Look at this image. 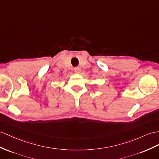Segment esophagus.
I'll return each instance as SVG.
<instances>
[{
	"instance_id": "34e87169",
	"label": "esophagus",
	"mask_w": 159,
	"mask_h": 159,
	"mask_svg": "<svg viewBox=\"0 0 159 159\" xmlns=\"http://www.w3.org/2000/svg\"><path fill=\"white\" fill-rule=\"evenodd\" d=\"M74 71L75 73H77V74H79V73L81 72V68L80 67H76L74 68Z\"/></svg>"
}]
</instances>
